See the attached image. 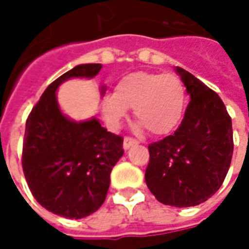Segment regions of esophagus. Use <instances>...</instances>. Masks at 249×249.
Returning <instances> with one entry per match:
<instances>
[{
    "label": "esophagus",
    "mask_w": 249,
    "mask_h": 249,
    "mask_svg": "<svg viewBox=\"0 0 249 249\" xmlns=\"http://www.w3.org/2000/svg\"><path fill=\"white\" fill-rule=\"evenodd\" d=\"M137 144H139V141L133 137H125L124 139V149H129L130 146L137 145Z\"/></svg>",
    "instance_id": "1"
}]
</instances>
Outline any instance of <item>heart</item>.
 <instances>
[{"label":"heart","instance_id":"heart-1","mask_svg":"<svg viewBox=\"0 0 249 249\" xmlns=\"http://www.w3.org/2000/svg\"><path fill=\"white\" fill-rule=\"evenodd\" d=\"M187 92L175 73L136 71L123 77L114 93L103 98L101 108L110 126H117L133 109L135 117L153 136L172 133L185 110Z\"/></svg>","mask_w":249,"mask_h":249}]
</instances>
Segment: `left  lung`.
<instances>
[{"mask_svg":"<svg viewBox=\"0 0 249 249\" xmlns=\"http://www.w3.org/2000/svg\"><path fill=\"white\" fill-rule=\"evenodd\" d=\"M191 101L175 133L148 146L145 183L165 205L193 207L219 191L233 153L232 120L219 94L176 66Z\"/></svg>","mask_w":249,"mask_h":249,"instance_id":"1","label":"left lung"}]
</instances>
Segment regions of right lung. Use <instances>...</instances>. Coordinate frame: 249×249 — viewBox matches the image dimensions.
<instances>
[{"label": "right lung", "mask_w": 249, "mask_h": 249, "mask_svg": "<svg viewBox=\"0 0 249 249\" xmlns=\"http://www.w3.org/2000/svg\"><path fill=\"white\" fill-rule=\"evenodd\" d=\"M101 64H82L52 82L25 126L22 169L32 195L53 213L81 219L105 201L112 168L124 155L123 137L96 117L76 123L62 114L56 90L73 77L92 78ZM104 93V88H103Z\"/></svg>", "instance_id": "right-lung-1"}]
</instances>
